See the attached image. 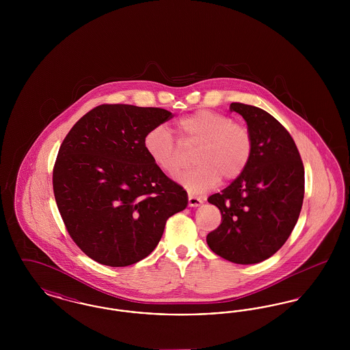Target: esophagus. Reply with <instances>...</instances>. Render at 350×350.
I'll return each mask as SVG.
<instances>
[{"label": "esophagus", "mask_w": 350, "mask_h": 350, "mask_svg": "<svg viewBox=\"0 0 350 350\" xmlns=\"http://www.w3.org/2000/svg\"><path fill=\"white\" fill-rule=\"evenodd\" d=\"M187 200H189V206H190V207H198L200 204H202V202H203V200H202L200 197H196V196H193V194H189Z\"/></svg>", "instance_id": "obj_1"}]
</instances>
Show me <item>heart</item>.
Returning <instances> with one entry per match:
<instances>
[{
  "label": "heart",
  "instance_id": "b5f03b06",
  "mask_svg": "<svg viewBox=\"0 0 350 350\" xmlns=\"http://www.w3.org/2000/svg\"><path fill=\"white\" fill-rule=\"evenodd\" d=\"M177 129L180 140L165 126L152 129L144 137V148L156 167L174 176L185 164L183 148L196 147L193 163L197 165L177 177L189 191H206L220 178L236 180L248 167L253 137L244 124L213 110H200L181 118Z\"/></svg>",
  "mask_w": 350,
  "mask_h": 350
}]
</instances>
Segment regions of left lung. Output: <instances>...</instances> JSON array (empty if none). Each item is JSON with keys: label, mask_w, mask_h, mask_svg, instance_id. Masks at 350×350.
I'll list each match as a JSON object with an SVG mask.
<instances>
[{"label": "left lung", "mask_w": 350, "mask_h": 350, "mask_svg": "<svg viewBox=\"0 0 350 350\" xmlns=\"http://www.w3.org/2000/svg\"><path fill=\"white\" fill-rule=\"evenodd\" d=\"M253 137L247 169L221 193L208 197L221 223L208 233L210 250L234 264L273 256L293 232L304 197V167L294 139L265 110L232 102Z\"/></svg>", "instance_id": "obj_1"}]
</instances>
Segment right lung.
Listing matches in <instances>:
<instances>
[{
  "label": "right lung",
  "mask_w": 350,
  "mask_h": 350,
  "mask_svg": "<svg viewBox=\"0 0 350 350\" xmlns=\"http://www.w3.org/2000/svg\"><path fill=\"white\" fill-rule=\"evenodd\" d=\"M173 118L160 107L100 105L67 133L52 185L69 236L92 260L129 267L159 244L167 219L187 206L183 186L156 167L147 133Z\"/></svg>",
  "instance_id": "right-lung-1"
}]
</instances>
